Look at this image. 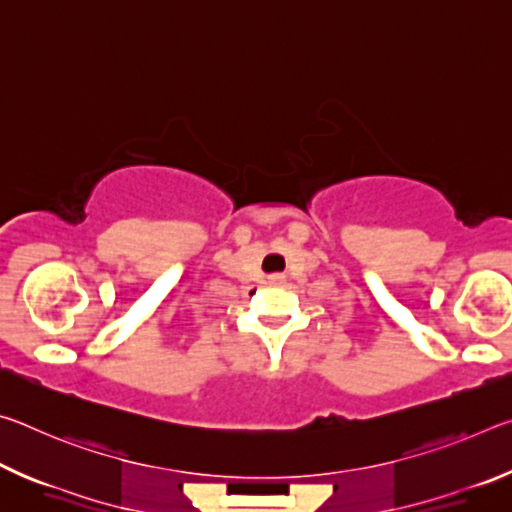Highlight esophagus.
<instances>
[{
  "instance_id": "obj_1",
  "label": "esophagus",
  "mask_w": 512,
  "mask_h": 512,
  "mask_svg": "<svg viewBox=\"0 0 512 512\" xmlns=\"http://www.w3.org/2000/svg\"><path fill=\"white\" fill-rule=\"evenodd\" d=\"M271 282H280V275H273V277H271Z\"/></svg>"
}]
</instances>
